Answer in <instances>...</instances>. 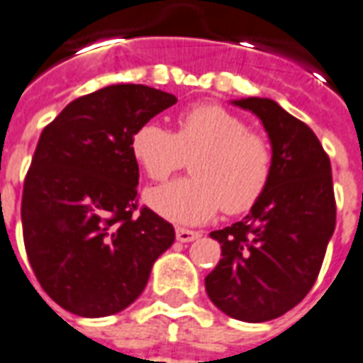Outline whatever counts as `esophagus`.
<instances>
[{"instance_id": "obj_1", "label": "esophagus", "mask_w": 363, "mask_h": 363, "mask_svg": "<svg viewBox=\"0 0 363 363\" xmlns=\"http://www.w3.org/2000/svg\"><path fill=\"white\" fill-rule=\"evenodd\" d=\"M175 234L179 242H194V240H198V238H200V232L188 230V228H182V226H177Z\"/></svg>"}]
</instances>
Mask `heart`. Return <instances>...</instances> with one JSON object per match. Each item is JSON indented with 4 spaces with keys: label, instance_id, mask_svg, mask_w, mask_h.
I'll return each mask as SVG.
<instances>
[{
    "label": "heart",
    "instance_id": "b5f03b06",
    "mask_svg": "<svg viewBox=\"0 0 363 363\" xmlns=\"http://www.w3.org/2000/svg\"><path fill=\"white\" fill-rule=\"evenodd\" d=\"M131 154L152 181L167 179L194 156V177L148 192L152 209L177 225L203 223L220 207L232 215L247 211L264 192L274 160L268 138L218 104L182 110L175 131L143 123L133 133Z\"/></svg>",
    "mask_w": 363,
    "mask_h": 363
}]
</instances>
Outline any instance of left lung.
<instances>
[{"label":"left lung","instance_id":"1","mask_svg":"<svg viewBox=\"0 0 363 363\" xmlns=\"http://www.w3.org/2000/svg\"><path fill=\"white\" fill-rule=\"evenodd\" d=\"M234 104L261 118L272 143V173L240 223L211 232L220 255L206 289L213 304L242 322H268L311 291L335 230L328 152L311 127L270 99Z\"/></svg>","mask_w":363,"mask_h":363}]
</instances>
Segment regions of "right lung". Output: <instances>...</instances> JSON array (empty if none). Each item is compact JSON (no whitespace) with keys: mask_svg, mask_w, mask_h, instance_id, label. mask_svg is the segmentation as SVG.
<instances>
[{"mask_svg":"<svg viewBox=\"0 0 363 363\" xmlns=\"http://www.w3.org/2000/svg\"><path fill=\"white\" fill-rule=\"evenodd\" d=\"M175 102L146 85H108L43 127L24 179L22 236L41 289L65 311L102 318L127 308L175 242L171 223L138 207L131 154L135 129Z\"/></svg>","mask_w":363,"mask_h":363,"instance_id":"obj_1","label":"right lung"}]
</instances>
